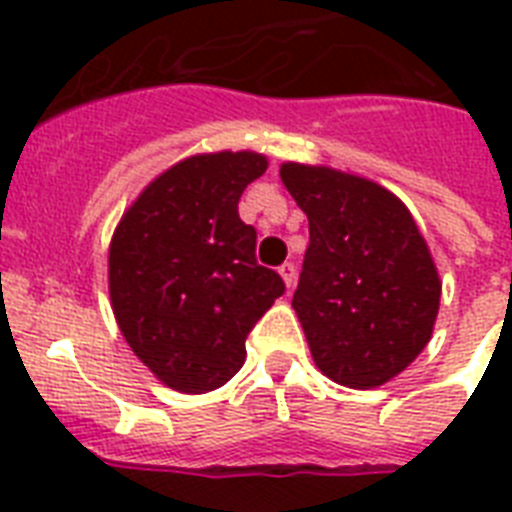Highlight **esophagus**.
Returning a JSON list of instances; mask_svg holds the SVG:
<instances>
[{"label": "esophagus", "mask_w": 512, "mask_h": 512, "mask_svg": "<svg viewBox=\"0 0 512 512\" xmlns=\"http://www.w3.org/2000/svg\"><path fill=\"white\" fill-rule=\"evenodd\" d=\"M279 276L284 279V284H287V289L295 287V281H297V268L292 263H284L279 268Z\"/></svg>", "instance_id": "34e87169"}]
</instances>
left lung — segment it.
Masks as SVG:
<instances>
[{
	"instance_id": "8db88e82",
	"label": "left lung",
	"mask_w": 512,
	"mask_h": 512,
	"mask_svg": "<svg viewBox=\"0 0 512 512\" xmlns=\"http://www.w3.org/2000/svg\"><path fill=\"white\" fill-rule=\"evenodd\" d=\"M308 215L311 244L292 297L311 356L329 380L369 390L428 345L441 279L412 212L374 180L321 164H281Z\"/></svg>"
}]
</instances>
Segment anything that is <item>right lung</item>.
I'll return each mask as SVG.
<instances>
[{"label":"right lung","instance_id":"1","mask_svg":"<svg viewBox=\"0 0 512 512\" xmlns=\"http://www.w3.org/2000/svg\"><path fill=\"white\" fill-rule=\"evenodd\" d=\"M268 170L255 151L172 164L124 209L108 247V295L132 353L177 393H209L239 372L247 335L284 281L257 265L239 199Z\"/></svg>","mask_w":512,"mask_h":512}]
</instances>
